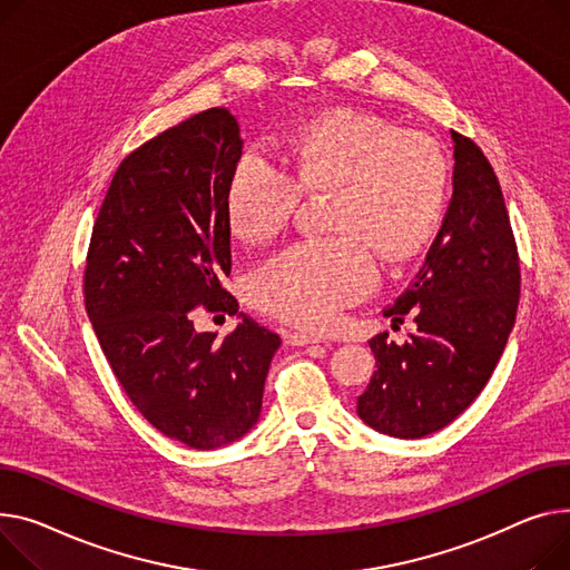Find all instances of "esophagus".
I'll list each match as a JSON object with an SVG mask.
<instances>
[{
    "label": "esophagus",
    "mask_w": 570,
    "mask_h": 570,
    "mask_svg": "<svg viewBox=\"0 0 570 570\" xmlns=\"http://www.w3.org/2000/svg\"><path fill=\"white\" fill-rule=\"evenodd\" d=\"M321 336L314 334H305V332H293L288 334V344L291 346H309V344H321Z\"/></svg>",
    "instance_id": "34e87169"
}]
</instances>
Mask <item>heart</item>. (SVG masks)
<instances>
[{"label": "heart", "instance_id": "obj_1", "mask_svg": "<svg viewBox=\"0 0 570 570\" xmlns=\"http://www.w3.org/2000/svg\"><path fill=\"white\" fill-rule=\"evenodd\" d=\"M288 168L268 148L249 146L224 193L232 232L245 240L275 236L302 189H330V238H302L249 275L254 307L286 323L321 330L371 293L377 252L405 261L440 229L449 167L435 141L357 109H332L295 126L282 141Z\"/></svg>", "mask_w": 570, "mask_h": 570}]
</instances>
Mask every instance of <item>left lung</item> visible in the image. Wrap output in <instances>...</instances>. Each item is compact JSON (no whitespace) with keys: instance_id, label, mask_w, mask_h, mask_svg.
<instances>
[{"instance_id":"left-lung-1","label":"left lung","mask_w":570,"mask_h":570,"mask_svg":"<svg viewBox=\"0 0 570 570\" xmlns=\"http://www.w3.org/2000/svg\"><path fill=\"white\" fill-rule=\"evenodd\" d=\"M453 197L422 271L385 316H414L396 346L387 332L368 346L371 383L357 414L371 429L414 440L470 407L495 371L515 323L520 258L500 180L483 150L453 132Z\"/></svg>"}]
</instances>
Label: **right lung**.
I'll return each mask as SVG.
<instances>
[{
    "mask_svg": "<svg viewBox=\"0 0 570 570\" xmlns=\"http://www.w3.org/2000/svg\"><path fill=\"white\" fill-rule=\"evenodd\" d=\"M243 139L234 114L210 107L148 139L114 174L91 232L85 305L132 405L193 449L243 438L261 414L282 338L238 312L224 193ZM239 314L224 340L197 333L195 311Z\"/></svg>",
    "mask_w": 570,
    "mask_h": 570,
    "instance_id": "obj_1",
    "label": "right lung"
}]
</instances>
